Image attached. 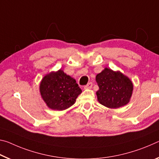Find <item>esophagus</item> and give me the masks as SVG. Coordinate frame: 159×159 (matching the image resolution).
Instances as JSON below:
<instances>
[{
	"mask_svg": "<svg viewBox=\"0 0 159 159\" xmlns=\"http://www.w3.org/2000/svg\"><path fill=\"white\" fill-rule=\"evenodd\" d=\"M92 86H93L92 83L89 82V83H88L87 85L84 86V89H91V88L92 87Z\"/></svg>",
	"mask_w": 159,
	"mask_h": 159,
	"instance_id": "obj_1",
	"label": "esophagus"
}]
</instances>
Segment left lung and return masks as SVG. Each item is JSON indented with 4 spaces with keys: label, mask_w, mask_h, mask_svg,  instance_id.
<instances>
[{
    "label": "left lung",
    "mask_w": 159,
    "mask_h": 159,
    "mask_svg": "<svg viewBox=\"0 0 159 159\" xmlns=\"http://www.w3.org/2000/svg\"><path fill=\"white\" fill-rule=\"evenodd\" d=\"M99 89L97 92L98 102L110 108H118L129 102L133 84L121 72L105 68L96 77Z\"/></svg>",
    "instance_id": "1"
}]
</instances>
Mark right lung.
I'll use <instances>...</instances> for the list:
<instances>
[{
	"label": "right lung",
	"mask_w": 159,
	"mask_h": 159,
	"mask_svg": "<svg viewBox=\"0 0 159 159\" xmlns=\"http://www.w3.org/2000/svg\"><path fill=\"white\" fill-rule=\"evenodd\" d=\"M40 92L49 108L62 111L73 105L82 90L75 80L60 70L43 78Z\"/></svg>",
	"instance_id": "add662e5"
}]
</instances>
